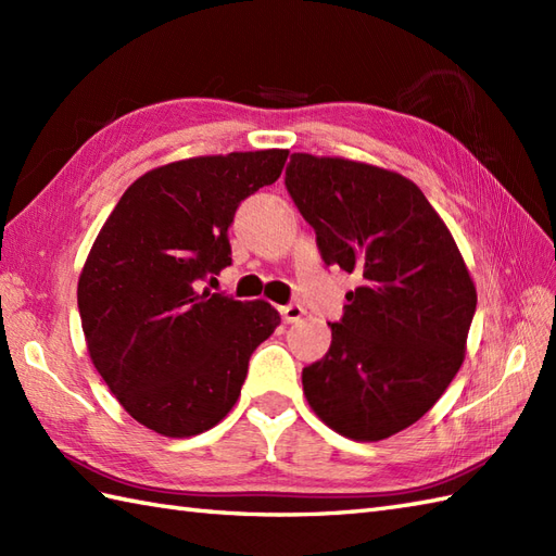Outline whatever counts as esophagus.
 Masks as SVG:
<instances>
[{
    "label": "esophagus",
    "instance_id": "1",
    "mask_svg": "<svg viewBox=\"0 0 556 556\" xmlns=\"http://www.w3.org/2000/svg\"><path fill=\"white\" fill-rule=\"evenodd\" d=\"M279 313H281V317H285V323L287 325H293V323H299L301 317L305 315V311H303V305H299V303H289V305H281L279 308Z\"/></svg>",
    "mask_w": 556,
    "mask_h": 556
}]
</instances>
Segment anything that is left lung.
<instances>
[{"instance_id": "8db88e82", "label": "left lung", "mask_w": 556, "mask_h": 556, "mask_svg": "<svg viewBox=\"0 0 556 556\" xmlns=\"http://www.w3.org/2000/svg\"><path fill=\"white\" fill-rule=\"evenodd\" d=\"M287 191L315 229L325 265L356 275L332 346L303 368L329 428L361 442L428 413L464 363L476 287L446 224L406 176L293 152Z\"/></svg>"}]
</instances>
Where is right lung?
Listing matches in <instances>:
<instances>
[{"label":"right lung","mask_w":556,"mask_h":556,"mask_svg":"<svg viewBox=\"0 0 556 556\" xmlns=\"http://www.w3.org/2000/svg\"><path fill=\"white\" fill-rule=\"evenodd\" d=\"M289 150L164 164L126 188L78 279L83 334L131 418L164 437L217 425L241 394L253 351L275 332L265 301L200 291L231 265L241 200L275 184Z\"/></svg>","instance_id":"1"}]
</instances>
